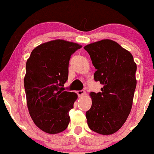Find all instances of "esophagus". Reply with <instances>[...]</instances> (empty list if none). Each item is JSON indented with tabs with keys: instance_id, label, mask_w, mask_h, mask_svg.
Returning <instances> with one entry per match:
<instances>
[{
	"instance_id": "1",
	"label": "esophagus",
	"mask_w": 154,
	"mask_h": 154,
	"mask_svg": "<svg viewBox=\"0 0 154 154\" xmlns=\"http://www.w3.org/2000/svg\"><path fill=\"white\" fill-rule=\"evenodd\" d=\"M77 95H78L79 97H81L85 94V91H83V90H81V91H77Z\"/></svg>"
}]
</instances>
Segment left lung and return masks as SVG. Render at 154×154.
Wrapping results in <instances>:
<instances>
[{
  "mask_svg": "<svg viewBox=\"0 0 154 154\" xmlns=\"http://www.w3.org/2000/svg\"><path fill=\"white\" fill-rule=\"evenodd\" d=\"M96 71L94 79L103 87L92 92L91 108L86 111L90 129L101 135H111L126 122L132 109L137 81V65L132 54L111 40L84 47Z\"/></svg>",
  "mask_w": 154,
  "mask_h": 154,
  "instance_id": "obj_1",
  "label": "left lung"
}]
</instances>
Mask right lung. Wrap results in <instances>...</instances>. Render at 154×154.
Listing matches in <instances>:
<instances>
[{
  "mask_svg": "<svg viewBox=\"0 0 154 154\" xmlns=\"http://www.w3.org/2000/svg\"><path fill=\"white\" fill-rule=\"evenodd\" d=\"M82 46L63 40L41 44L32 51L24 77L26 103L36 126L49 134L63 132L77 95L64 91L71 56Z\"/></svg>",
  "mask_w": 154,
  "mask_h": 154,
  "instance_id": "obj_1",
  "label": "right lung"
}]
</instances>
